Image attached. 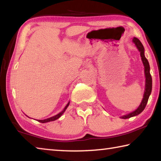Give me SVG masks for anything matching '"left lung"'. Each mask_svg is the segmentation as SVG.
Listing matches in <instances>:
<instances>
[{
	"label": "left lung",
	"mask_w": 161,
	"mask_h": 161,
	"mask_svg": "<svg viewBox=\"0 0 161 161\" xmlns=\"http://www.w3.org/2000/svg\"><path fill=\"white\" fill-rule=\"evenodd\" d=\"M132 41L136 45L138 51L140 52L141 59H142L143 64L144 65V72H145V77H146V86H145V92H144V94H143V98L140 106L136 108L135 111H133V112H130L129 114H126V115L122 116L121 118L124 119H129L130 117L137 116L142 112L146 107L147 102H148L149 96L151 95V91H152V77H151V74H150V65H149L148 59L146 58L145 54H144V47L142 45V43L141 42V41L138 39V38L133 37Z\"/></svg>",
	"instance_id": "8db88e82"
}]
</instances>
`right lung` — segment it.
I'll return each mask as SVG.
<instances>
[{
    "mask_svg": "<svg viewBox=\"0 0 161 161\" xmlns=\"http://www.w3.org/2000/svg\"><path fill=\"white\" fill-rule=\"evenodd\" d=\"M69 102H68L67 104L66 105V107H64V108L63 110H62L61 112H59L58 114H57V115L54 116L53 117H50V118H48V119H44V120H38V121L40 122V123H47V122H50V121H55V120H57L58 119H59V117H60L62 114H63V113L65 111V110L67 109V108L68 107V106H69Z\"/></svg>",
    "mask_w": 161,
    "mask_h": 161,
    "instance_id": "right-lung-1",
    "label": "right lung"
}]
</instances>
